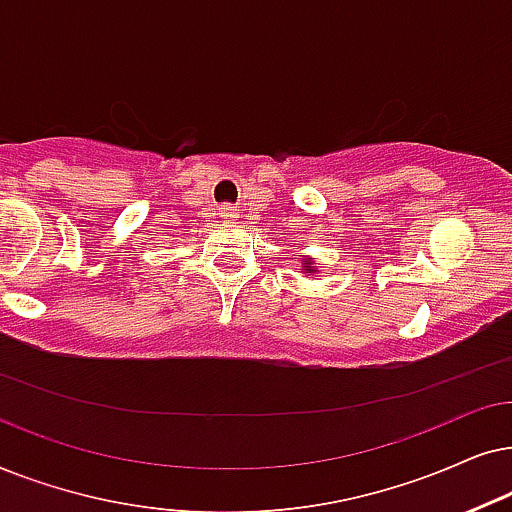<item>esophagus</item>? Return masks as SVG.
I'll return each mask as SVG.
<instances>
[{"label": "esophagus", "instance_id": "1", "mask_svg": "<svg viewBox=\"0 0 512 512\" xmlns=\"http://www.w3.org/2000/svg\"><path fill=\"white\" fill-rule=\"evenodd\" d=\"M220 215L224 217V220H234V217H236V208H234V206H222V208H220Z\"/></svg>", "mask_w": 512, "mask_h": 512}]
</instances>
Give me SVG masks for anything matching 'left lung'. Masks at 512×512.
<instances>
[{"label":"left lung","instance_id":"left-lung-1","mask_svg":"<svg viewBox=\"0 0 512 512\" xmlns=\"http://www.w3.org/2000/svg\"><path fill=\"white\" fill-rule=\"evenodd\" d=\"M302 271H304V274L306 276H313V274H316V267H313V257H304V260H302Z\"/></svg>","mask_w":512,"mask_h":512}]
</instances>
